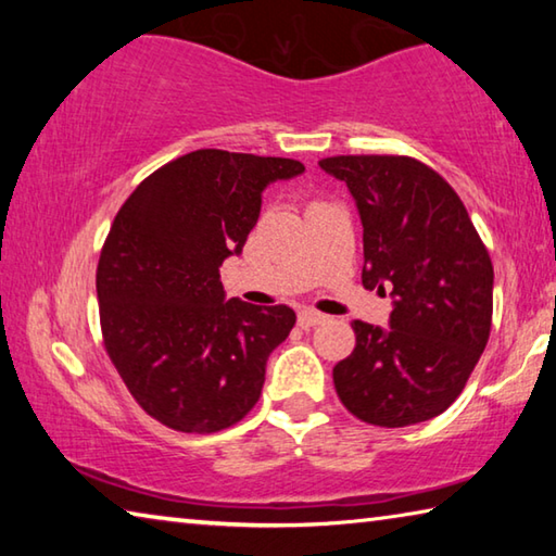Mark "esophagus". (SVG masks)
I'll use <instances>...</instances> for the list:
<instances>
[{
  "mask_svg": "<svg viewBox=\"0 0 556 556\" xmlns=\"http://www.w3.org/2000/svg\"><path fill=\"white\" fill-rule=\"evenodd\" d=\"M326 316L314 312V308H304V312H299V326L301 328H314L318 324H324Z\"/></svg>",
  "mask_w": 556,
  "mask_h": 556,
  "instance_id": "esophagus-1",
  "label": "esophagus"
}]
</instances>
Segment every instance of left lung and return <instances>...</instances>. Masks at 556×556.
<instances>
[{
	"label": "left lung",
	"instance_id": "8db88e82",
	"mask_svg": "<svg viewBox=\"0 0 556 556\" xmlns=\"http://www.w3.org/2000/svg\"><path fill=\"white\" fill-rule=\"evenodd\" d=\"M363 223V287L392 296L388 326L353 321V353L333 368L345 409L409 427L451 407L493 318V265L468 211L434 168L409 156H328Z\"/></svg>",
	"mask_w": 556,
	"mask_h": 556
}]
</instances>
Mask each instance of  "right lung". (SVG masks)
<instances>
[{
  "label": "right lung",
  "mask_w": 556,
  "mask_h": 556,
  "mask_svg": "<svg viewBox=\"0 0 556 556\" xmlns=\"http://www.w3.org/2000/svg\"><path fill=\"white\" fill-rule=\"evenodd\" d=\"M299 174L294 159L199 149L115 215L98 265L102 338L131 397L168 429L213 434L257 404L296 314L225 299L220 265L242 252L262 191Z\"/></svg>",
  "instance_id": "1"
}]
</instances>
